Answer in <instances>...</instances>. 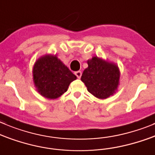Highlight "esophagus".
I'll list each match as a JSON object with an SVG mask.
<instances>
[{
  "label": "esophagus",
  "mask_w": 155,
  "mask_h": 155,
  "mask_svg": "<svg viewBox=\"0 0 155 155\" xmlns=\"http://www.w3.org/2000/svg\"><path fill=\"white\" fill-rule=\"evenodd\" d=\"M74 74L76 75L78 78H80L81 77L82 73H81V71H78L74 72Z\"/></svg>",
  "instance_id": "1"
}]
</instances>
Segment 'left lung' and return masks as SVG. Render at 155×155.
<instances>
[{"instance_id": "8db88e82", "label": "left lung", "mask_w": 155, "mask_h": 155, "mask_svg": "<svg viewBox=\"0 0 155 155\" xmlns=\"http://www.w3.org/2000/svg\"><path fill=\"white\" fill-rule=\"evenodd\" d=\"M87 64L81 78L87 91L99 99L113 95L117 89L120 76L118 66L97 57L88 60Z\"/></svg>"}]
</instances>
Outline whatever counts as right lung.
<instances>
[{"label":"right lung","instance_id":"right-lung-1","mask_svg":"<svg viewBox=\"0 0 155 155\" xmlns=\"http://www.w3.org/2000/svg\"><path fill=\"white\" fill-rule=\"evenodd\" d=\"M33 80L38 92L48 99H56L67 91L77 77L55 55H45L36 61Z\"/></svg>","mask_w":155,"mask_h":155}]
</instances>
